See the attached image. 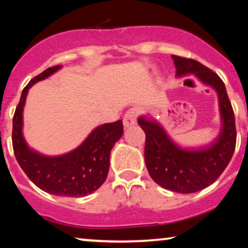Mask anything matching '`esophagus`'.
Segmentation results:
<instances>
[{"mask_svg": "<svg viewBox=\"0 0 248 248\" xmlns=\"http://www.w3.org/2000/svg\"><path fill=\"white\" fill-rule=\"evenodd\" d=\"M137 114L138 111L137 109H134V108H132V109L127 110L126 113H125L124 118H123L124 127L127 128L135 125V123H137Z\"/></svg>", "mask_w": 248, "mask_h": 248, "instance_id": "esophagus-1", "label": "esophagus"}]
</instances>
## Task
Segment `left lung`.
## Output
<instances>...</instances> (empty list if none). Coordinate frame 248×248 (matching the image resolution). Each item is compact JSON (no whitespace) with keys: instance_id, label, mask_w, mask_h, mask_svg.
<instances>
[{"instance_id":"left-lung-1","label":"left lung","mask_w":248,"mask_h":248,"mask_svg":"<svg viewBox=\"0 0 248 248\" xmlns=\"http://www.w3.org/2000/svg\"><path fill=\"white\" fill-rule=\"evenodd\" d=\"M176 77L194 76L218 96L219 134L210 143L184 147L172 139L151 115H141L138 123L145 133L144 160L151 178L166 189L182 194L201 191L215 183L228 166L236 147L233 110L222 80L195 60L171 56Z\"/></svg>"}]
</instances>
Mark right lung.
Returning a JSON list of instances; mask_svg holds the SVG:
<instances>
[{"mask_svg": "<svg viewBox=\"0 0 248 248\" xmlns=\"http://www.w3.org/2000/svg\"><path fill=\"white\" fill-rule=\"evenodd\" d=\"M61 69L62 65L48 67L22 90L13 116V151L20 167L37 187L53 195L79 198L97 191L106 181L110 151L123 135V122L98 125L82 143L63 155H47L30 148L23 135V108L29 89Z\"/></svg>", "mask_w": 248, "mask_h": 248, "instance_id": "add662e5", "label": "right lung"}]
</instances>
